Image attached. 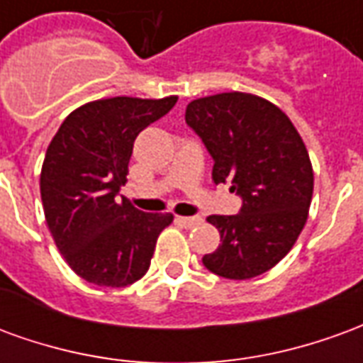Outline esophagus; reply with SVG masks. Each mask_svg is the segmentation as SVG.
<instances>
[{"label":"esophagus","mask_w":363,"mask_h":363,"mask_svg":"<svg viewBox=\"0 0 363 363\" xmlns=\"http://www.w3.org/2000/svg\"><path fill=\"white\" fill-rule=\"evenodd\" d=\"M202 221V218L200 216H192V218H184V216H177V223L179 225H182V228H194V225H198Z\"/></svg>","instance_id":"obj_1"}]
</instances>
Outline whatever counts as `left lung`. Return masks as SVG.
Listing matches in <instances>:
<instances>
[{
	"mask_svg": "<svg viewBox=\"0 0 363 363\" xmlns=\"http://www.w3.org/2000/svg\"><path fill=\"white\" fill-rule=\"evenodd\" d=\"M184 118L213 157V182H229L243 198L237 216L208 218L221 243L204 267L228 280L268 272L309 216L313 167L301 135L276 104L239 91L192 101Z\"/></svg>",
	"mask_w": 363,
	"mask_h": 363,
	"instance_id": "obj_1",
	"label": "left lung"
}]
</instances>
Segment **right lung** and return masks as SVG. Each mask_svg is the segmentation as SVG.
<instances>
[{"mask_svg": "<svg viewBox=\"0 0 363 363\" xmlns=\"http://www.w3.org/2000/svg\"><path fill=\"white\" fill-rule=\"evenodd\" d=\"M179 96L99 99L75 108L52 138L40 171L44 218L54 243L83 280L124 288L150 268L173 213H143L118 200L134 140Z\"/></svg>", "mask_w": 363, "mask_h": 363, "instance_id": "1", "label": "right lung"}]
</instances>
